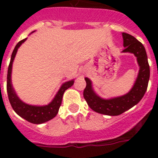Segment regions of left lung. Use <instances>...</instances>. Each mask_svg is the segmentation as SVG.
I'll return each mask as SVG.
<instances>
[{"mask_svg": "<svg viewBox=\"0 0 158 158\" xmlns=\"http://www.w3.org/2000/svg\"><path fill=\"white\" fill-rule=\"evenodd\" d=\"M125 49L122 52L133 53L137 57L139 71L134 86L127 94L110 99H103L98 96L92 87L91 80L85 78L86 88L84 98L92 110L107 115H119L138 104L147 91L150 77V68L145 48L142 43L126 33H122Z\"/></svg>", "mask_w": 158, "mask_h": 158, "instance_id": "1", "label": "left lung"}]
</instances>
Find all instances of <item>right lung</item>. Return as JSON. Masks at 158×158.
I'll return each mask as SVG.
<instances>
[{
	"label": "right lung",
	"mask_w": 158,
	"mask_h": 158,
	"mask_svg": "<svg viewBox=\"0 0 158 158\" xmlns=\"http://www.w3.org/2000/svg\"><path fill=\"white\" fill-rule=\"evenodd\" d=\"M26 39L27 38L23 39L17 43L11 55L10 62L9 64L8 73H7V85H6L7 94H8L9 101L10 102L11 106L19 116L33 124H43L52 120L57 115L60 106L61 105L63 94L66 89L70 88L74 84V80L65 82L64 84H62L59 91L57 92L56 95L55 96L54 99L48 105L41 106H32L24 103L23 102L21 101L16 95L12 84H11V70H12L13 60L18 51V48L20 47L22 43L25 42Z\"/></svg>",
	"instance_id": "1"
}]
</instances>
